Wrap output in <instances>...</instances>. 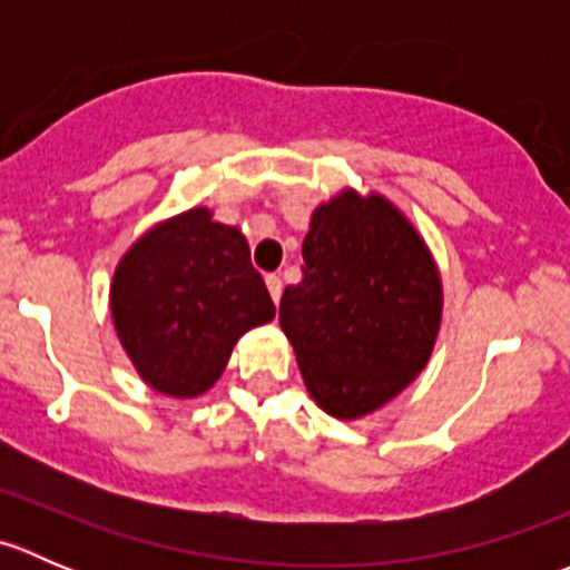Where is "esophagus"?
Segmentation results:
<instances>
[{"label": "esophagus", "instance_id": "1", "mask_svg": "<svg viewBox=\"0 0 570 570\" xmlns=\"http://www.w3.org/2000/svg\"><path fill=\"white\" fill-rule=\"evenodd\" d=\"M267 289H269V297L275 301V306H278L281 292H284V281H281V275H267Z\"/></svg>", "mask_w": 570, "mask_h": 570}]
</instances>
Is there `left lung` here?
Here are the masks:
<instances>
[{"label": "left lung", "instance_id": "obj_1", "mask_svg": "<svg viewBox=\"0 0 570 570\" xmlns=\"http://www.w3.org/2000/svg\"><path fill=\"white\" fill-rule=\"evenodd\" d=\"M303 264V281L281 297V327L322 411L364 416L428 364L441 322L439 269L386 198L355 193L314 212Z\"/></svg>", "mask_w": 570, "mask_h": 570}]
</instances>
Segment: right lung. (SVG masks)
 I'll return each instance as SVG.
<instances>
[{
	"label": "right lung",
	"instance_id": "add662e5",
	"mask_svg": "<svg viewBox=\"0 0 570 570\" xmlns=\"http://www.w3.org/2000/svg\"><path fill=\"white\" fill-rule=\"evenodd\" d=\"M109 301L131 364L170 396L204 394L237 338L275 317L245 237L206 209L137 239L115 269Z\"/></svg>",
	"mask_w": 570,
	"mask_h": 570
}]
</instances>
